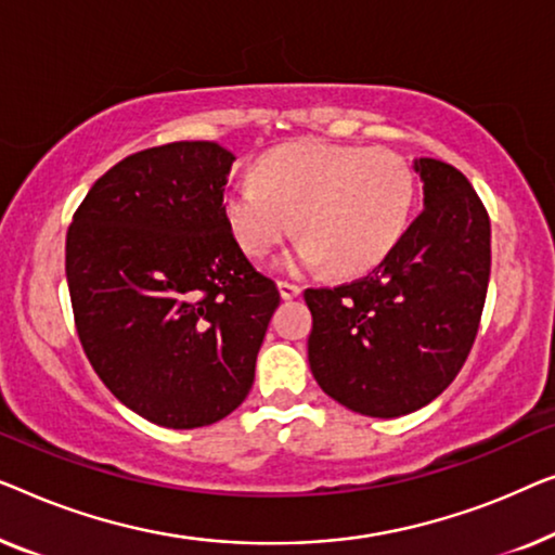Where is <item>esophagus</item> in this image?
Here are the masks:
<instances>
[{
    "instance_id": "obj_1",
    "label": "esophagus",
    "mask_w": 555,
    "mask_h": 555,
    "mask_svg": "<svg viewBox=\"0 0 555 555\" xmlns=\"http://www.w3.org/2000/svg\"><path fill=\"white\" fill-rule=\"evenodd\" d=\"M279 294L281 299H296L301 294V286L294 284V281H279Z\"/></svg>"
}]
</instances>
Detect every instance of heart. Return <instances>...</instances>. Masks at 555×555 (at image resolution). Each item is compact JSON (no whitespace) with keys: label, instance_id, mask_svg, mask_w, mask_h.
<instances>
[{"label":"heart","instance_id":"1","mask_svg":"<svg viewBox=\"0 0 555 555\" xmlns=\"http://www.w3.org/2000/svg\"><path fill=\"white\" fill-rule=\"evenodd\" d=\"M415 173L400 153L334 143L279 145L256 163V181L223 193L225 223L254 259L299 229L296 259L334 274H364L408 229Z\"/></svg>","mask_w":555,"mask_h":555}]
</instances>
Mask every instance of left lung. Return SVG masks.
<instances>
[{"instance_id": "8db88e82", "label": "left lung", "mask_w": 555, "mask_h": 555, "mask_svg": "<svg viewBox=\"0 0 555 555\" xmlns=\"http://www.w3.org/2000/svg\"><path fill=\"white\" fill-rule=\"evenodd\" d=\"M423 214L372 274L307 288L309 366L332 400L366 417L410 415L442 395L478 334L490 218L457 168L415 158Z\"/></svg>"}]
</instances>
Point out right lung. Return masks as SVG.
Instances as JSON below:
<instances>
[{
  "label": "right lung",
  "instance_id": "right-lung-1",
  "mask_svg": "<svg viewBox=\"0 0 555 555\" xmlns=\"http://www.w3.org/2000/svg\"><path fill=\"white\" fill-rule=\"evenodd\" d=\"M233 153L210 140L120 160L75 210L65 271L92 370L160 427L231 415L254 385L279 288L223 216Z\"/></svg>",
  "mask_w": 555,
  "mask_h": 555
}]
</instances>
